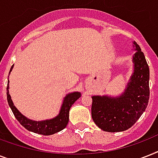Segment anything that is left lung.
I'll return each instance as SVG.
<instances>
[{
    "label": "left lung",
    "mask_w": 158,
    "mask_h": 158,
    "mask_svg": "<svg viewBox=\"0 0 158 158\" xmlns=\"http://www.w3.org/2000/svg\"><path fill=\"white\" fill-rule=\"evenodd\" d=\"M133 60L135 71L125 92L119 98L92 97V118L104 131L120 132L130 129L147 108L149 100V67L136 42Z\"/></svg>",
    "instance_id": "1"
}]
</instances>
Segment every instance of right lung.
<instances>
[{
  "instance_id": "right-lung-1",
  "label": "right lung",
  "mask_w": 158,
  "mask_h": 158,
  "mask_svg": "<svg viewBox=\"0 0 158 158\" xmlns=\"http://www.w3.org/2000/svg\"><path fill=\"white\" fill-rule=\"evenodd\" d=\"M13 66L14 64L11 66L10 73ZM8 89L9 81L8 84H7V88H6L7 101H8L9 106H10L12 112L15 115L17 120L23 125V127L29 130V131L43 135H53V134L59 132L60 130H64V128L66 127L68 122H69V109L71 107V106L74 103V102L80 98V94L78 93V92L68 94L64 98L60 111L59 115H57L56 117H55L54 119H52V120H43V121H33V120H29L28 118H26L24 115H22L17 110V108L14 106L13 102L11 100L10 95L9 94Z\"/></svg>"
}]
</instances>
